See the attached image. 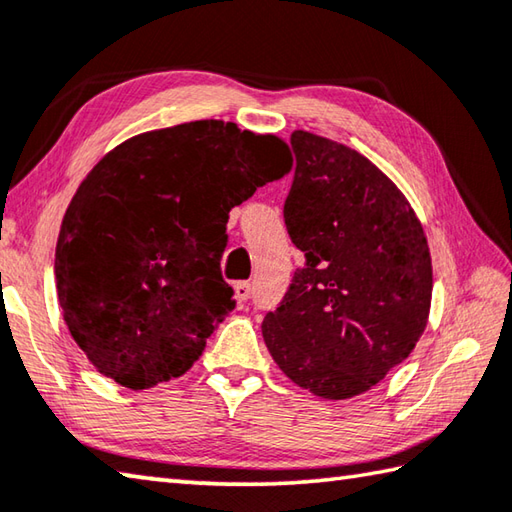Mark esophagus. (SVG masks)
<instances>
[{
	"label": "esophagus",
	"instance_id": "obj_1",
	"mask_svg": "<svg viewBox=\"0 0 512 512\" xmlns=\"http://www.w3.org/2000/svg\"><path fill=\"white\" fill-rule=\"evenodd\" d=\"M235 295H237L239 302L246 304L248 299H250V295H253V288H250L248 282H237L235 284Z\"/></svg>",
	"mask_w": 512,
	"mask_h": 512
}]
</instances>
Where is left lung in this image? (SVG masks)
Wrapping results in <instances>:
<instances>
[{"instance_id": "obj_1", "label": "left lung", "mask_w": 512, "mask_h": 512, "mask_svg": "<svg viewBox=\"0 0 512 512\" xmlns=\"http://www.w3.org/2000/svg\"><path fill=\"white\" fill-rule=\"evenodd\" d=\"M284 222L306 262L262 335L288 379L324 399L373 388L422 337L433 266L408 199L364 155L306 130L290 135Z\"/></svg>"}]
</instances>
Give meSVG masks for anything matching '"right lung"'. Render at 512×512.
<instances>
[{
  "mask_svg": "<svg viewBox=\"0 0 512 512\" xmlns=\"http://www.w3.org/2000/svg\"><path fill=\"white\" fill-rule=\"evenodd\" d=\"M290 170L275 135L199 119L126 139L66 208L64 322L99 373L144 390L184 375L235 308L219 262L230 208Z\"/></svg>",
  "mask_w": 512,
  "mask_h": 512,
  "instance_id": "1",
  "label": "right lung"
}]
</instances>
